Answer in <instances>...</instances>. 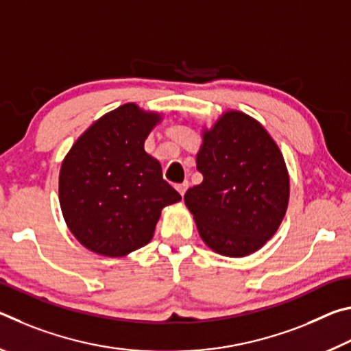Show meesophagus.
Here are the masks:
<instances>
[{"instance_id": "34e87169", "label": "esophagus", "mask_w": 351, "mask_h": 351, "mask_svg": "<svg viewBox=\"0 0 351 351\" xmlns=\"http://www.w3.org/2000/svg\"><path fill=\"white\" fill-rule=\"evenodd\" d=\"M187 187H189V182L187 181H184L181 184H176V190L181 193V197H184V193H186Z\"/></svg>"}]
</instances>
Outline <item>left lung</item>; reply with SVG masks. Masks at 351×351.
Segmentation results:
<instances>
[{"label": "left lung", "mask_w": 351, "mask_h": 351, "mask_svg": "<svg viewBox=\"0 0 351 351\" xmlns=\"http://www.w3.org/2000/svg\"><path fill=\"white\" fill-rule=\"evenodd\" d=\"M203 182L184 201L201 239L226 257H245L280 226L289 199L283 156L268 132L246 114L229 111L204 133L197 156Z\"/></svg>", "instance_id": "obj_1"}]
</instances>
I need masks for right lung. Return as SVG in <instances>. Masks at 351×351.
I'll return each mask as SVG.
<instances>
[{"label": "right lung", "instance_id": "1", "mask_svg": "<svg viewBox=\"0 0 351 351\" xmlns=\"http://www.w3.org/2000/svg\"><path fill=\"white\" fill-rule=\"evenodd\" d=\"M158 121L134 104L122 105L93 123L64 158L58 184L64 221L93 252L122 257L145 246L162 207L181 199L144 150Z\"/></svg>", "mask_w": 351, "mask_h": 351}]
</instances>
